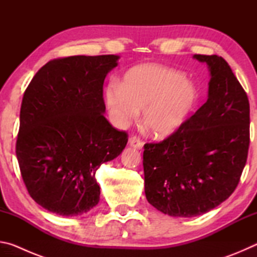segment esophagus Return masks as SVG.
Segmentation results:
<instances>
[{
    "instance_id": "obj_1",
    "label": "esophagus",
    "mask_w": 257,
    "mask_h": 257,
    "mask_svg": "<svg viewBox=\"0 0 257 257\" xmlns=\"http://www.w3.org/2000/svg\"><path fill=\"white\" fill-rule=\"evenodd\" d=\"M129 145L134 147V149H137V150H141L143 145H144V143L139 137L137 136H132L129 138Z\"/></svg>"
}]
</instances>
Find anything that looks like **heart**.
<instances>
[{
  "label": "heart",
  "instance_id": "obj_1",
  "mask_svg": "<svg viewBox=\"0 0 257 257\" xmlns=\"http://www.w3.org/2000/svg\"><path fill=\"white\" fill-rule=\"evenodd\" d=\"M106 106L118 125H124L143 107V122L156 137L179 129L196 101L193 85L182 73L159 64H141L111 82L104 92Z\"/></svg>",
  "mask_w": 257,
  "mask_h": 257
}]
</instances>
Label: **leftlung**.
Instances as JSON below:
<instances>
[{
  "label": "left lung",
  "mask_w": 257,
  "mask_h": 257,
  "mask_svg": "<svg viewBox=\"0 0 257 257\" xmlns=\"http://www.w3.org/2000/svg\"><path fill=\"white\" fill-rule=\"evenodd\" d=\"M211 72L208 98L143 154L145 195L164 214L191 217L220 205L240 180L249 149V101L222 56L195 54Z\"/></svg>",
  "instance_id": "8db88e82"
}]
</instances>
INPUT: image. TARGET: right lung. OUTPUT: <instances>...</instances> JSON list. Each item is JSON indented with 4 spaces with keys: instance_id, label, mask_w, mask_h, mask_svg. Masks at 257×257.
Returning <instances> with one entry per match:
<instances>
[{
    "instance_id": "add662e5",
    "label": "right lung",
    "mask_w": 257,
    "mask_h": 257,
    "mask_svg": "<svg viewBox=\"0 0 257 257\" xmlns=\"http://www.w3.org/2000/svg\"><path fill=\"white\" fill-rule=\"evenodd\" d=\"M118 55H75L43 66L25 90L16 144L21 177L35 202L63 216L99 201L95 173L127 145L103 113V84Z\"/></svg>"
}]
</instances>
